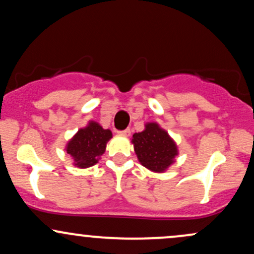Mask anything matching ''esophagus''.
<instances>
[{"label": "esophagus", "instance_id": "obj_1", "mask_svg": "<svg viewBox=\"0 0 254 254\" xmlns=\"http://www.w3.org/2000/svg\"><path fill=\"white\" fill-rule=\"evenodd\" d=\"M130 129H125V130H121V131H118V133L119 135H123V136H129L130 135Z\"/></svg>", "mask_w": 254, "mask_h": 254}]
</instances>
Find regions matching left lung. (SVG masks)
<instances>
[{
  "mask_svg": "<svg viewBox=\"0 0 254 254\" xmlns=\"http://www.w3.org/2000/svg\"><path fill=\"white\" fill-rule=\"evenodd\" d=\"M132 144L139 162L153 172H164L178 155L177 145L156 123H148L145 130L133 133Z\"/></svg>",
  "mask_w": 254,
  "mask_h": 254,
  "instance_id": "1",
  "label": "left lung"
}]
</instances>
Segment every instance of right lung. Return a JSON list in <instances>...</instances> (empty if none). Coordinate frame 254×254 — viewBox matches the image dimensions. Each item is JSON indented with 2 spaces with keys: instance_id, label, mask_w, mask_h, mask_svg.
Returning <instances> with one entry per match:
<instances>
[{
  "instance_id": "right-lung-1",
  "label": "right lung",
  "mask_w": 254,
  "mask_h": 254,
  "mask_svg": "<svg viewBox=\"0 0 254 254\" xmlns=\"http://www.w3.org/2000/svg\"><path fill=\"white\" fill-rule=\"evenodd\" d=\"M112 137L110 130H105L95 122H90L66 144V153L71 155L75 166L80 168H87L98 162L106 149L107 141Z\"/></svg>"
}]
</instances>
